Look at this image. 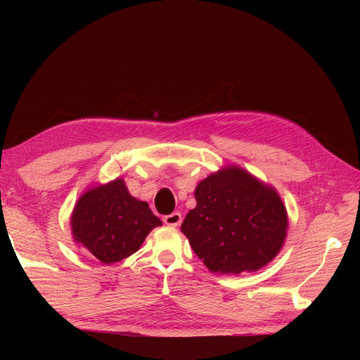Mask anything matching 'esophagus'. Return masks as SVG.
Segmentation results:
<instances>
[{
	"instance_id": "obj_1",
	"label": "esophagus",
	"mask_w": 360,
	"mask_h": 360,
	"mask_svg": "<svg viewBox=\"0 0 360 360\" xmlns=\"http://www.w3.org/2000/svg\"><path fill=\"white\" fill-rule=\"evenodd\" d=\"M164 223L167 226H173V227L179 226L182 223V215L179 212H173V213H170V215L164 217Z\"/></svg>"
}]
</instances>
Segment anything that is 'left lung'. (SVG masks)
<instances>
[{
	"instance_id": "obj_1",
	"label": "left lung",
	"mask_w": 360,
	"mask_h": 360,
	"mask_svg": "<svg viewBox=\"0 0 360 360\" xmlns=\"http://www.w3.org/2000/svg\"><path fill=\"white\" fill-rule=\"evenodd\" d=\"M195 200L181 232L210 272H255L278 255L288 212L272 186L227 165L198 182Z\"/></svg>"
}]
</instances>
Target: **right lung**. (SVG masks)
Here are the masks:
<instances>
[{
    "label": "right lung",
    "mask_w": 360,
    "mask_h": 360,
    "mask_svg": "<svg viewBox=\"0 0 360 360\" xmlns=\"http://www.w3.org/2000/svg\"><path fill=\"white\" fill-rule=\"evenodd\" d=\"M158 226L162 221L147 202L129 195L120 178L86 188L71 213L74 243L105 264L133 255Z\"/></svg>",
    "instance_id": "add662e5"
}]
</instances>
